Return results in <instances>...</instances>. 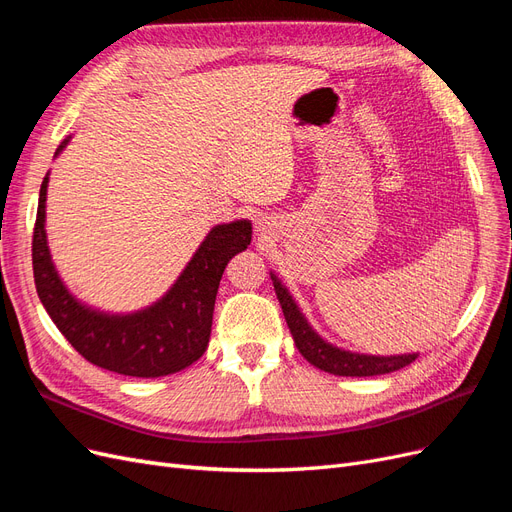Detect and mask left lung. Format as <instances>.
<instances>
[{
	"instance_id": "8db88e82",
	"label": "left lung",
	"mask_w": 512,
	"mask_h": 512,
	"mask_svg": "<svg viewBox=\"0 0 512 512\" xmlns=\"http://www.w3.org/2000/svg\"><path fill=\"white\" fill-rule=\"evenodd\" d=\"M273 288L277 299H280L284 318L288 322V329L292 333L294 344H297L299 352L305 356V359L312 363L314 367L329 371V374L335 376H380V374H391V371H397L401 367L410 365L416 354H399V356H369V354H354L339 350L331 344L324 342V339L309 327L303 314L299 312L297 303L290 297V292L282 286V282L277 280L275 275H271Z\"/></svg>"
}]
</instances>
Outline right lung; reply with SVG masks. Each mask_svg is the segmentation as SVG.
<instances>
[{
    "label": "right lung",
    "instance_id": "right-lung-1",
    "mask_svg": "<svg viewBox=\"0 0 512 512\" xmlns=\"http://www.w3.org/2000/svg\"><path fill=\"white\" fill-rule=\"evenodd\" d=\"M46 185L49 175L40 185L32 239L34 282L44 309L72 348L89 363L132 378L168 376L198 361L209 344L222 273L228 260L250 245L252 224L215 226L158 303L126 316L104 314L76 301L53 267L44 230Z\"/></svg>",
    "mask_w": 512,
    "mask_h": 512
}]
</instances>
